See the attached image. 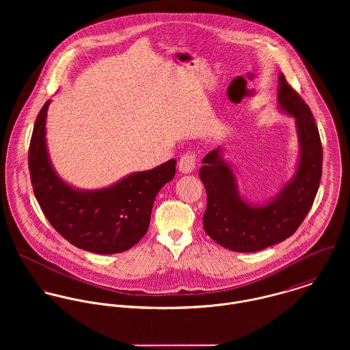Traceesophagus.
<instances>
[{
    "label": "esophagus",
    "mask_w": 350,
    "mask_h": 350,
    "mask_svg": "<svg viewBox=\"0 0 350 350\" xmlns=\"http://www.w3.org/2000/svg\"><path fill=\"white\" fill-rule=\"evenodd\" d=\"M196 163H197V156L194 152H186L182 154L180 160H179V170L183 174H190L194 168H196Z\"/></svg>",
    "instance_id": "esophagus-1"
}]
</instances>
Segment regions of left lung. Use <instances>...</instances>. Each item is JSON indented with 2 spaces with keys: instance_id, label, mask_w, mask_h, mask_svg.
Listing matches in <instances>:
<instances>
[{
  "instance_id": "1",
  "label": "left lung",
  "mask_w": 350,
  "mask_h": 350,
  "mask_svg": "<svg viewBox=\"0 0 350 350\" xmlns=\"http://www.w3.org/2000/svg\"><path fill=\"white\" fill-rule=\"evenodd\" d=\"M279 103L297 118L300 160L294 179L267 206L253 207L241 200L236 176L219 156L208 152L200 167V180L207 194L203 214L204 232L219 245L234 252H257L293 236L308 214L319 189L323 150L308 105L280 74Z\"/></svg>"
}]
</instances>
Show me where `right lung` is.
<instances>
[{"label": "right lung", "mask_w": 350, "mask_h": 350, "mask_svg": "<svg viewBox=\"0 0 350 350\" xmlns=\"http://www.w3.org/2000/svg\"><path fill=\"white\" fill-rule=\"evenodd\" d=\"M40 109L33 126L28 167L35 197L52 228L81 250L111 254L131 250L147 233L159 190L175 176L176 160L136 172L111 187L78 191L53 172L46 147V116Z\"/></svg>", "instance_id": "1"}]
</instances>
